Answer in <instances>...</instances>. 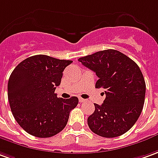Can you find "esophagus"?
Instances as JSON below:
<instances>
[{"label":"esophagus","instance_id":"1","mask_svg":"<svg viewBox=\"0 0 158 158\" xmlns=\"http://www.w3.org/2000/svg\"><path fill=\"white\" fill-rule=\"evenodd\" d=\"M85 101H86V100H84V99H82V98H81V97L79 98V102H85Z\"/></svg>","mask_w":158,"mask_h":158}]
</instances>
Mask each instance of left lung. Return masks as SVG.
<instances>
[{"instance_id": "1", "label": "left lung", "mask_w": 158, "mask_h": 158, "mask_svg": "<svg viewBox=\"0 0 158 158\" xmlns=\"http://www.w3.org/2000/svg\"><path fill=\"white\" fill-rule=\"evenodd\" d=\"M99 77L96 89H104L102 105L94 103L88 118L90 130L104 138H115L129 131L141 114L145 97V81L133 60L109 49L78 59ZM104 94V93H103Z\"/></svg>"}]
</instances>
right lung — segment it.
I'll use <instances>...</instances> for the list:
<instances>
[{
  "instance_id": "1",
  "label": "right lung",
  "mask_w": 158,
  "mask_h": 158,
  "mask_svg": "<svg viewBox=\"0 0 158 158\" xmlns=\"http://www.w3.org/2000/svg\"><path fill=\"white\" fill-rule=\"evenodd\" d=\"M71 63L35 55L23 60L13 70L7 83L8 101L15 120L27 133L50 138L66 127L78 98H57L55 89L60 85L63 71Z\"/></svg>"
}]
</instances>
